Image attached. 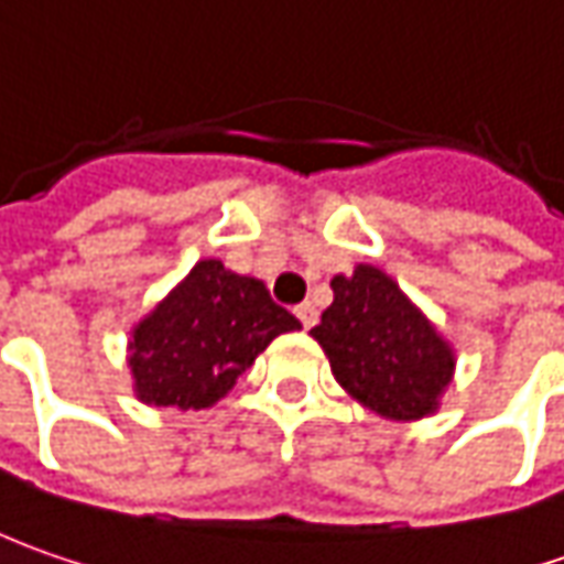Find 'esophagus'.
Returning a JSON list of instances; mask_svg holds the SVG:
<instances>
[{
	"mask_svg": "<svg viewBox=\"0 0 564 564\" xmlns=\"http://www.w3.org/2000/svg\"><path fill=\"white\" fill-rule=\"evenodd\" d=\"M296 318H300L302 327L308 330V327H315V324H318V308H315L312 302H302L300 308H296Z\"/></svg>",
	"mask_w": 564,
	"mask_h": 564,
	"instance_id": "34e87169",
	"label": "esophagus"
}]
</instances>
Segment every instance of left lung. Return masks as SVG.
<instances>
[{"mask_svg": "<svg viewBox=\"0 0 564 564\" xmlns=\"http://www.w3.org/2000/svg\"><path fill=\"white\" fill-rule=\"evenodd\" d=\"M334 302L312 337L343 390L390 421L434 415L453 380L456 356L437 327L375 264L330 281Z\"/></svg>", "mask_w": 564, "mask_h": 564, "instance_id": "1", "label": "left lung"}]
</instances>
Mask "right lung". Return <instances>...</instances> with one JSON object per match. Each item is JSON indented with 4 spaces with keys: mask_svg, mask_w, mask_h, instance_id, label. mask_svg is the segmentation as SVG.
<instances>
[{
    "mask_svg": "<svg viewBox=\"0 0 564 564\" xmlns=\"http://www.w3.org/2000/svg\"><path fill=\"white\" fill-rule=\"evenodd\" d=\"M300 327L262 281L203 259L133 327V390L159 409H208L234 390L268 343Z\"/></svg>",
    "mask_w": 564,
    "mask_h": 564,
    "instance_id": "1",
    "label": "right lung"
}]
</instances>
